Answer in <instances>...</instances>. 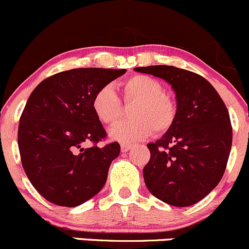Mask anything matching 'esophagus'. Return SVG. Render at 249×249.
I'll list each match as a JSON object with an SVG mask.
<instances>
[{"label": "esophagus", "mask_w": 249, "mask_h": 249, "mask_svg": "<svg viewBox=\"0 0 249 249\" xmlns=\"http://www.w3.org/2000/svg\"><path fill=\"white\" fill-rule=\"evenodd\" d=\"M133 145L132 144H128V142H124V144H121V151L122 152H127L128 150L132 149Z\"/></svg>", "instance_id": "esophagus-1"}]
</instances>
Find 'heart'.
<instances>
[{"label":"heart","instance_id":"1","mask_svg":"<svg viewBox=\"0 0 249 249\" xmlns=\"http://www.w3.org/2000/svg\"><path fill=\"white\" fill-rule=\"evenodd\" d=\"M122 92L127 102H135L128 121L117 122L109 129L111 139L134 142L149 137L151 130L163 133L176 120V104L164 94L159 81L145 75H135L122 83ZM92 110L97 119L111 124L121 114V102L111 86H104L92 98Z\"/></svg>","mask_w":249,"mask_h":249}]
</instances>
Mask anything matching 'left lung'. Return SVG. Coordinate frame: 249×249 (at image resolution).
Here are the masks:
<instances>
[{"mask_svg":"<svg viewBox=\"0 0 249 249\" xmlns=\"http://www.w3.org/2000/svg\"><path fill=\"white\" fill-rule=\"evenodd\" d=\"M160 77L176 93V120L161 139L149 142L142 169L150 193L176 207L195 205L220 181L232 144L228 109L202 76L168 65L135 68Z\"/></svg>","mask_w":249,"mask_h":249,"instance_id":"obj_1","label":"left lung"}]
</instances>
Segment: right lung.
<instances>
[{"label": "right lung", "instance_id": "add662e5", "mask_svg": "<svg viewBox=\"0 0 249 249\" xmlns=\"http://www.w3.org/2000/svg\"><path fill=\"white\" fill-rule=\"evenodd\" d=\"M124 69L85 68L43 80L26 102L18 128L23 168L34 188L49 202L76 207L105 185L119 142L98 146L107 132L92 110L99 88ZM95 144L90 148L83 145Z\"/></svg>", "mask_w": 249, "mask_h": 249}]
</instances>
